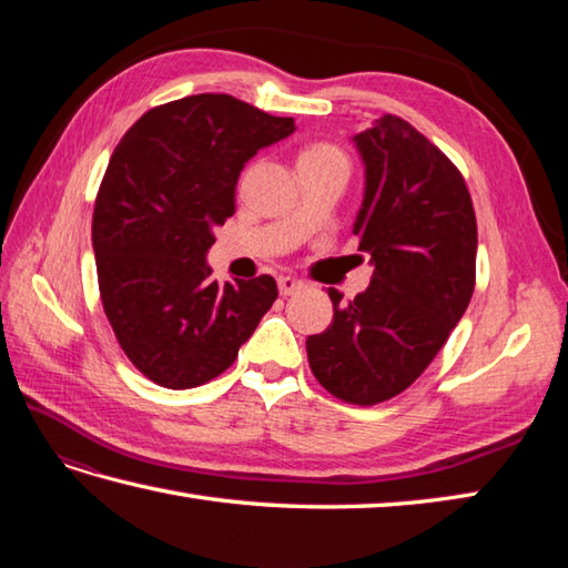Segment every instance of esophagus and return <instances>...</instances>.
I'll list each match as a JSON object with an SVG mask.
<instances>
[{"mask_svg": "<svg viewBox=\"0 0 568 568\" xmlns=\"http://www.w3.org/2000/svg\"><path fill=\"white\" fill-rule=\"evenodd\" d=\"M303 285L305 283L297 281V277H293V275H281V277H277V291H281V295H285V297L297 293Z\"/></svg>", "mask_w": 568, "mask_h": 568, "instance_id": "obj_1", "label": "esophagus"}]
</instances>
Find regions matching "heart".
<instances>
[{"mask_svg":"<svg viewBox=\"0 0 568 568\" xmlns=\"http://www.w3.org/2000/svg\"><path fill=\"white\" fill-rule=\"evenodd\" d=\"M332 163H339L348 168V159L346 153L336 146V143L329 141H315V143H307V146L300 151L297 155V168H307V165H332Z\"/></svg>","mask_w":568,"mask_h":568,"instance_id":"heart-1","label":"heart"}]
</instances>
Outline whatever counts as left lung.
Returning a JSON list of instances; mask_svg holds the SVG:
<instances>
[{
	"label": "left lung",
	"mask_w": 568,
	"mask_h": 568,
	"mask_svg": "<svg viewBox=\"0 0 568 568\" xmlns=\"http://www.w3.org/2000/svg\"><path fill=\"white\" fill-rule=\"evenodd\" d=\"M354 141L366 163L354 234L371 285L348 303L329 287L332 324L305 344L324 390L371 407L407 390L464 317L478 229L462 171L405 119L385 114Z\"/></svg>",
	"instance_id": "8db88e82"
}]
</instances>
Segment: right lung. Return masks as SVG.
I'll return each mask as SVG.
<instances>
[{
    "label": "right lung",
    "instance_id": "1",
    "mask_svg": "<svg viewBox=\"0 0 568 568\" xmlns=\"http://www.w3.org/2000/svg\"><path fill=\"white\" fill-rule=\"evenodd\" d=\"M293 131L232 94H190L116 143L92 212L100 297L126 358L161 388L220 376L275 303L271 275L220 287L204 256L234 214L241 168Z\"/></svg>",
    "mask_w": 568,
    "mask_h": 568
}]
</instances>
